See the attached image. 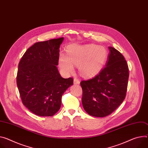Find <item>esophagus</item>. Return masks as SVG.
Instances as JSON below:
<instances>
[{"mask_svg": "<svg viewBox=\"0 0 148 148\" xmlns=\"http://www.w3.org/2000/svg\"><path fill=\"white\" fill-rule=\"evenodd\" d=\"M79 83H80V81L78 79H77V78H75L74 79V84H79Z\"/></svg>", "mask_w": 148, "mask_h": 148, "instance_id": "34e87169", "label": "esophagus"}]
</instances>
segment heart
Masks as SVG:
<instances>
[{
	"instance_id": "heart-1",
	"label": "heart",
	"mask_w": 148,
	"mask_h": 148,
	"mask_svg": "<svg viewBox=\"0 0 148 148\" xmlns=\"http://www.w3.org/2000/svg\"><path fill=\"white\" fill-rule=\"evenodd\" d=\"M107 55L106 49L103 46L73 44L68 49V56L61 53L58 65L66 74L73 72L74 65L78 66L80 74L85 77H91L101 69Z\"/></svg>"
}]
</instances>
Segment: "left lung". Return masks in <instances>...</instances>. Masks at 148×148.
<instances>
[{"label": "left lung", "mask_w": 148, "mask_h": 148, "mask_svg": "<svg viewBox=\"0 0 148 148\" xmlns=\"http://www.w3.org/2000/svg\"><path fill=\"white\" fill-rule=\"evenodd\" d=\"M105 67L95 77L83 80L82 104L90 116L110 114L125 99L129 79L126 61L119 51L109 47Z\"/></svg>", "instance_id": "8db88e82"}]
</instances>
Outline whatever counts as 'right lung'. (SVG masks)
Masks as SVG:
<instances>
[{"label":"right lung","instance_id":"obj_1","mask_svg":"<svg viewBox=\"0 0 148 148\" xmlns=\"http://www.w3.org/2000/svg\"><path fill=\"white\" fill-rule=\"evenodd\" d=\"M64 38L38 42L22 56L16 77L23 104L34 114L52 116L60 109L64 92L73 85L71 77L60 74V47Z\"/></svg>","mask_w":148,"mask_h":148}]
</instances>
